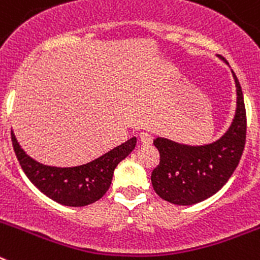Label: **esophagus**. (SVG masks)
<instances>
[{
    "instance_id": "1",
    "label": "esophagus",
    "mask_w": 260,
    "mask_h": 260,
    "mask_svg": "<svg viewBox=\"0 0 260 260\" xmlns=\"http://www.w3.org/2000/svg\"><path fill=\"white\" fill-rule=\"evenodd\" d=\"M139 137H141L142 144H144V146H146V144H151L153 141L152 135L148 134V133H146V132L141 133V134H139Z\"/></svg>"
}]
</instances>
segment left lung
Returning <instances> with one entry per match:
<instances>
[{
    "instance_id": "obj_1",
    "label": "left lung",
    "mask_w": 260,
    "mask_h": 260,
    "mask_svg": "<svg viewBox=\"0 0 260 260\" xmlns=\"http://www.w3.org/2000/svg\"><path fill=\"white\" fill-rule=\"evenodd\" d=\"M220 59L228 63L221 56ZM229 65V63H228ZM237 108L224 135L208 144L189 146L167 138H156L160 162L152 171L151 182L156 194L177 206H191L212 197L228 182L242 156L246 141V110L237 77L232 70Z\"/></svg>"
}]
</instances>
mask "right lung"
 Listing matches in <instances>:
<instances>
[{
    "label": "right lung",
    "instance_id": "right-lung-1",
    "mask_svg": "<svg viewBox=\"0 0 260 260\" xmlns=\"http://www.w3.org/2000/svg\"><path fill=\"white\" fill-rule=\"evenodd\" d=\"M11 142L28 180L48 198L69 207H83L102 198L109 189L117 165L137 146L134 137L87 164L59 168L40 164L29 157L13 132Z\"/></svg>",
    "mask_w": 260,
    "mask_h": 260
}]
</instances>
